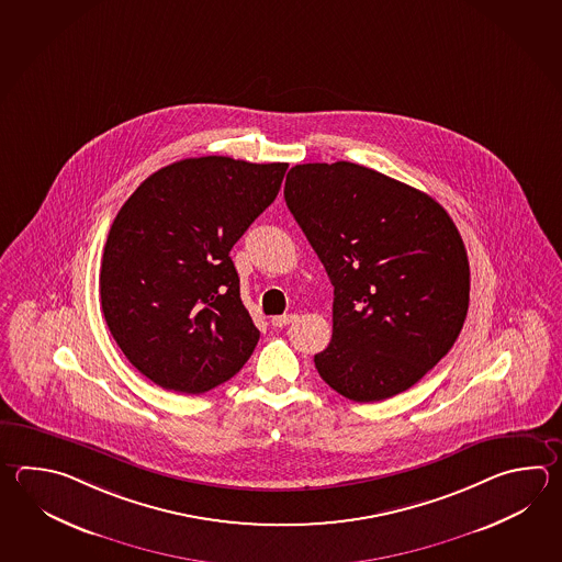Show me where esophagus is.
Instances as JSON below:
<instances>
[{
    "label": "esophagus",
    "instance_id": "1",
    "mask_svg": "<svg viewBox=\"0 0 562 562\" xmlns=\"http://www.w3.org/2000/svg\"><path fill=\"white\" fill-rule=\"evenodd\" d=\"M294 314H284V316H274L272 318V326H276V328H284V326H288L290 322H294Z\"/></svg>",
    "mask_w": 562,
    "mask_h": 562
}]
</instances>
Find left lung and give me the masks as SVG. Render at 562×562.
Returning a JSON list of instances; mask_svg holds the SVG:
<instances>
[{"instance_id":"obj_1","label":"left lung","mask_w":562,"mask_h":562,"mask_svg":"<svg viewBox=\"0 0 562 562\" xmlns=\"http://www.w3.org/2000/svg\"><path fill=\"white\" fill-rule=\"evenodd\" d=\"M286 206L334 286L322 380L355 402L411 389L447 356L469 312V256L435 198L352 161L299 164Z\"/></svg>"}]
</instances>
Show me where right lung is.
Returning <instances> with one entry per match:
<instances>
[{
    "label": "right lung",
    "mask_w": 562,
    "mask_h": 562,
    "mask_svg": "<svg viewBox=\"0 0 562 562\" xmlns=\"http://www.w3.org/2000/svg\"><path fill=\"white\" fill-rule=\"evenodd\" d=\"M288 164L173 161L120 207L103 248L105 324L161 389L202 394L240 372L260 333L229 250L270 206Z\"/></svg>",
    "instance_id": "add662e5"
}]
</instances>
